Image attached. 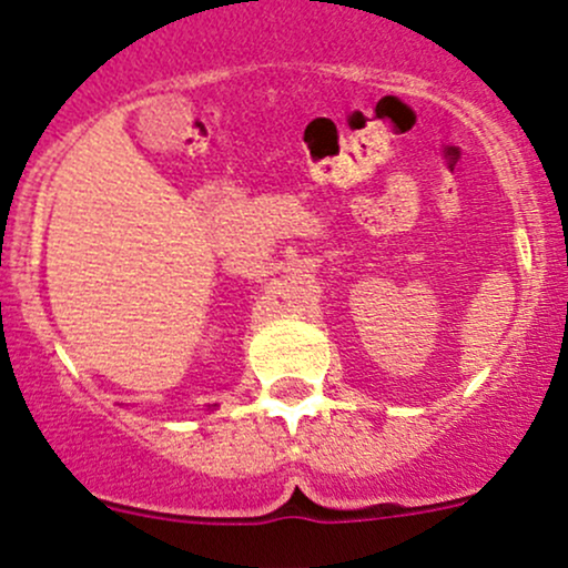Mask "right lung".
I'll list each match as a JSON object with an SVG mask.
<instances>
[{
    "label": "right lung",
    "instance_id": "add662e5",
    "mask_svg": "<svg viewBox=\"0 0 568 568\" xmlns=\"http://www.w3.org/2000/svg\"><path fill=\"white\" fill-rule=\"evenodd\" d=\"M211 408H213V406H211Z\"/></svg>",
    "mask_w": 568,
    "mask_h": 568
}]
</instances>
